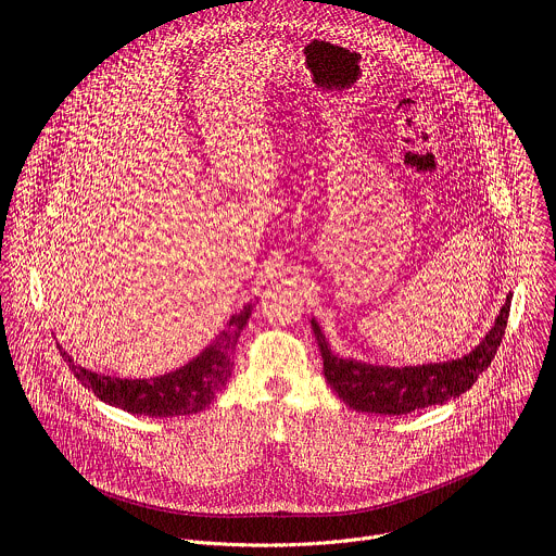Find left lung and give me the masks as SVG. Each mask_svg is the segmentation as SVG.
Here are the masks:
<instances>
[{"instance_id":"left-lung-1","label":"left lung","mask_w":556,"mask_h":556,"mask_svg":"<svg viewBox=\"0 0 556 556\" xmlns=\"http://www.w3.org/2000/svg\"><path fill=\"white\" fill-rule=\"evenodd\" d=\"M510 299H506L497 321L489 337L482 341L472 354L440 365H422V367H374L365 363L345 361L326 343L316 321H312V332L316 337V345L321 350L324 374L330 387L339 393V399L356 412L380 414V416H405L416 409L444 405L464 391H468L491 365L506 334Z\"/></svg>"}]
</instances>
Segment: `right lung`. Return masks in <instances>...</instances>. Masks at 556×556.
Instances as JSON below:
<instances>
[{"label":"right lung","instance_id":"right-lung-1","mask_svg":"<svg viewBox=\"0 0 556 556\" xmlns=\"http://www.w3.org/2000/svg\"><path fill=\"white\" fill-rule=\"evenodd\" d=\"M253 303L244 305L230 316L226 330L189 365L149 380H123L101 376L86 367H78L61 348V356L70 363L74 376L101 401L129 414L169 418L202 412L215 395L226 387L232 374L235 348L247 328Z\"/></svg>","mask_w":556,"mask_h":556}]
</instances>
